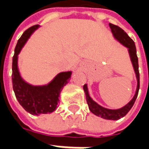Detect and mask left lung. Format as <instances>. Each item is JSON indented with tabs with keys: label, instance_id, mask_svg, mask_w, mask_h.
Here are the masks:
<instances>
[{
	"label": "left lung",
	"instance_id": "obj_1",
	"mask_svg": "<svg viewBox=\"0 0 149 149\" xmlns=\"http://www.w3.org/2000/svg\"><path fill=\"white\" fill-rule=\"evenodd\" d=\"M109 27L111 29L113 37H115V39L118 40L119 42L122 44L123 45L125 46L126 48H128V53L130 56L132 64L134 68L136 80H137V86H136V90L135 93L134 97L128 102L126 105L118 109H109L100 106V104H98L97 102H95L89 96L87 84H84V91L85 96H86V100H87L88 105L89 108V110L95 114L97 116H100L101 118L106 119V120H116L119 119L124 117L128 112L131 109L132 107L133 106L135 101L136 100L137 97L138 92L140 88V73H139V65H138V57L136 55V45H135L134 41L128 37V35L125 31L122 29L121 28H120L117 25L112 24L109 23Z\"/></svg>",
	"mask_w": 149,
	"mask_h": 149
}]
</instances>
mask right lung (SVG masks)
Instances as JSON below:
<instances>
[{"instance_id":"add662e5","label":"right lung","mask_w":149,"mask_h":149,"mask_svg":"<svg viewBox=\"0 0 149 149\" xmlns=\"http://www.w3.org/2000/svg\"><path fill=\"white\" fill-rule=\"evenodd\" d=\"M39 27L37 24L28 29L18 40L12 66L13 88L18 102L25 111L32 115L37 116L55 111L60 101L59 97L62 88L69 81L72 75L71 71L62 72L56 75L50 83L40 86L29 84L22 79L18 70V54L31 35Z\"/></svg>"}]
</instances>
